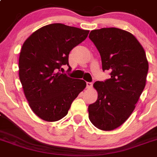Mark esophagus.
<instances>
[{
    "label": "esophagus",
    "mask_w": 157,
    "mask_h": 157,
    "mask_svg": "<svg viewBox=\"0 0 157 157\" xmlns=\"http://www.w3.org/2000/svg\"><path fill=\"white\" fill-rule=\"evenodd\" d=\"M87 88H91L93 87V82H87Z\"/></svg>",
    "instance_id": "esophagus-1"
}]
</instances>
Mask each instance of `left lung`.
Here are the masks:
<instances>
[{
    "label": "left lung",
    "instance_id": "left-lung-1",
    "mask_svg": "<svg viewBox=\"0 0 157 157\" xmlns=\"http://www.w3.org/2000/svg\"><path fill=\"white\" fill-rule=\"evenodd\" d=\"M89 39L100 53L102 70L111 78L97 81L98 96L88 106L89 119L98 128L111 131L125 122L146 86L149 63L141 44L130 32L117 28L90 32Z\"/></svg>",
    "mask_w": 157,
    "mask_h": 157
}]
</instances>
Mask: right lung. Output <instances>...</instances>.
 <instances>
[{"instance_id":"add662e5","label":"right lung","mask_w":157,"mask_h":157,"mask_svg":"<svg viewBox=\"0 0 157 157\" xmlns=\"http://www.w3.org/2000/svg\"><path fill=\"white\" fill-rule=\"evenodd\" d=\"M88 30L50 24L33 32L19 56V78L31 109L42 119L56 121L68 113L72 102L86 87L83 80L61 74L69 54L85 40Z\"/></svg>"}]
</instances>
